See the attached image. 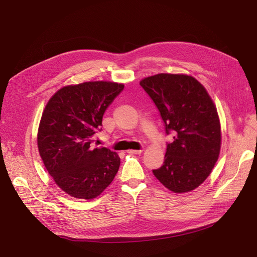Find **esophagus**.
<instances>
[{"instance_id":"esophagus-1","label":"esophagus","mask_w":257,"mask_h":257,"mask_svg":"<svg viewBox=\"0 0 257 257\" xmlns=\"http://www.w3.org/2000/svg\"><path fill=\"white\" fill-rule=\"evenodd\" d=\"M127 152L131 153V154H142L143 150L142 149L141 150H128Z\"/></svg>"}]
</instances>
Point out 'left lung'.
I'll return each instance as SVG.
<instances>
[{
    "label": "left lung",
    "instance_id": "obj_1",
    "mask_svg": "<svg viewBox=\"0 0 257 257\" xmlns=\"http://www.w3.org/2000/svg\"><path fill=\"white\" fill-rule=\"evenodd\" d=\"M164 122L167 143L163 165L155 178L175 193L190 192L211 173L221 148L216 108L206 89L188 75L159 74L141 81Z\"/></svg>",
    "mask_w": 257,
    "mask_h": 257
}]
</instances>
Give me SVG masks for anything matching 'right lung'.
Listing matches in <instances>:
<instances>
[{
	"label": "right lung",
	"mask_w": 257,
	"mask_h": 257,
	"mask_svg": "<svg viewBox=\"0 0 257 257\" xmlns=\"http://www.w3.org/2000/svg\"><path fill=\"white\" fill-rule=\"evenodd\" d=\"M121 83L90 81L60 89L46 105L37 146L46 169L76 198L92 199L109 185L120 158L108 148H93L103 115L123 91Z\"/></svg>",
	"instance_id": "add662e5"
}]
</instances>
